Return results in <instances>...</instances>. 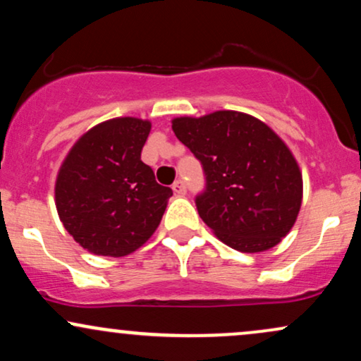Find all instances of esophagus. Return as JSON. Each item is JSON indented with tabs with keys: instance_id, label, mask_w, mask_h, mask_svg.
Here are the masks:
<instances>
[{
	"instance_id": "esophagus-1",
	"label": "esophagus",
	"mask_w": 361,
	"mask_h": 361,
	"mask_svg": "<svg viewBox=\"0 0 361 361\" xmlns=\"http://www.w3.org/2000/svg\"><path fill=\"white\" fill-rule=\"evenodd\" d=\"M173 192H175L178 197H183V195L186 193V186L181 180H178L173 183Z\"/></svg>"
}]
</instances>
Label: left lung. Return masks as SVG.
I'll use <instances>...</instances> for the list:
<instances>
[{"instance_id": "left-lung-1", "label": "left lung", "mask_w": 361, "mask_h": 361, "mask_svg": "<svg viewBox=\"0 0 361 361\" xmlns=\"http://www.w3.org/2000/svg\"><path fill=\"white\" fill-rule=\"evenodd\" d=\"M173 132L202 163L207 190L197 209L224 244L241 252L271 250L302 205V171L280 135L252 115L217 110L176 117Z\"/></svg>"}]
</instances>
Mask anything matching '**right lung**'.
<instances>
[{"mask_svg":"<svg viewBox=\"0 0 361 361\" xmlns=\"http://www.w3.org/2000/svg\"><path fill=\"white\" fill-rule=\"evenodd\" d=\"M151 122L117 117L91 127L69 149L56 178V209L74 241L120 258L149 241L173 192L140 161Z\"/></svg>","mask_w":361,"mask_h":361,"instance_id":"1","label":"right lung"}]
</instances>
